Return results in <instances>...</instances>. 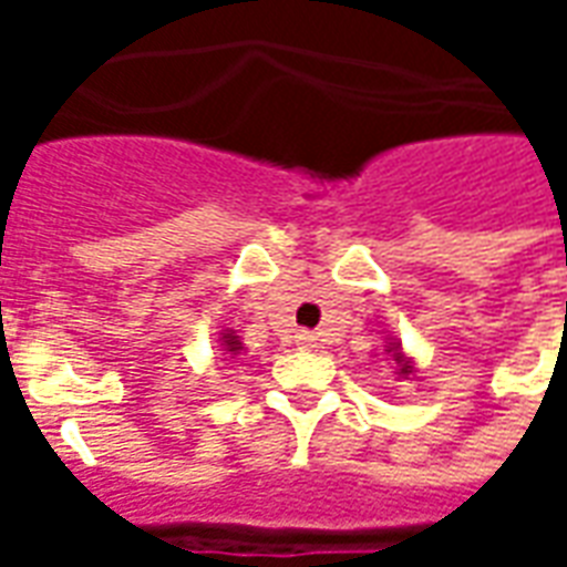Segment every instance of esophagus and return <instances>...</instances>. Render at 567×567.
<instances>
[{
	"label": "esophagus",
	"mask_w": 567,
	"mask_h": 567,
	"mask_svg": "<svg viewBox=\"0 0 567 567\" xmlns=\"http://www.w3.org/2000/svg\"><path fill=\"white\" fill-rule=\"evenodd\" d=\"M316 340H319L316 333H309V331L297 333V346H300V349H312V346H316Z\"/></svg>",
	"instance_id": "obj_1"
}]
</instances>
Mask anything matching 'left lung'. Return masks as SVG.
<instances>
[{
	"label": "left lung",
	"instance_id": "8db88e82",
	"mask_svg": "<svg viewBox=\"0 0 567 567\" xmlns=\"http://www.w3.org/2000/svg\"><path fill=\"white\" fill-rule=\"evenodd\" d=\"M385 352H392L394 364H398V377H410V373H413V361H406L404 352H401V346H398V343L389 346Z\"/></svg>",
	"mask_w": 567,
	"mask_h": 567
}]
</instances>
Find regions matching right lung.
I'll return each instance as SVG.
<instances>
[{"mask_svg":"<svg viewBox=\"0 0 567 567\" xmlns=\"http://www.w3.org/2000/svg\"><path fill=\"white\" fill-rule=\"evenodd\" d=\"M221 346H224V355H239V352L246 349V346L239 343V337H236L234 331L221 333Z\"/></svg>","mask_w":567,"mask_h":567,"instance_id":"add662e5","label":"right lung"}]
</instances>
